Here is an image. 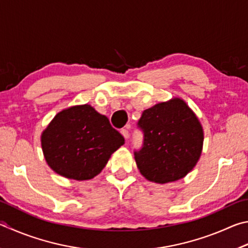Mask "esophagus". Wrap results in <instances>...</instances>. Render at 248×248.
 Returning a JSON list of instances; mask_svg holds the SVG:
<instances>
[{"instance_id":"34e87169","label":"esophagus","mask_w":248,"mask_h":248,"mask_svg":"<svg viewBox=\"0 0 248 248\" xmlns=\"http://www.w3.org/2000/svg\"><path fill=\"white\" fill-rule=\"evenodd\" d=\"M128 125H127V127H124V128H123V129H121L120 130V132H121V134H123V137L125 139V140H127L128 138H129V130H128Z\"/></svg>"}]
</instances>
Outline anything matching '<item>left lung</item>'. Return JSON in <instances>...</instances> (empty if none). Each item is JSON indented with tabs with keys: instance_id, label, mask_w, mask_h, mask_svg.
Segmentation results:
<instances>
[{
	"instance_id": "1",
	"label": "left lung",
	"mask_w": 248,
	"mask_h": 248,
	"mask_svg": "<svg viewBox=\"0 0 248 248\" xmlns=\"http://www.w3.org/2000/svg\"><path fill=\"white\" fill-rule=\"evenodd\" d=\"M137 125L143 143L134 151V158L147 180L172 182L194 168L204 134L199 119L182 100L173 98L144 110Z\"/></svg>"
}]
</instances>
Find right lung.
I'll list each match as a JSON object with an SVG mask.
<instances>
[{
	"label": "right lung",
	"instance_id": "obj_1",
	"mask_svg": "<svg viewBox=\"0 0 248 248\" xmlns=\"http://www.w3.org/2000/svg\"><path fill=\"white\" fill-rule=\"evenodd\" d=\"M41 142L44 157L55 172L89 180L101 172L124 139L106 116L87 104L58 112L44 130Z\"/></svg>",
	"mask_w": 248,
	"mask_h": 248
}]
</instances>
